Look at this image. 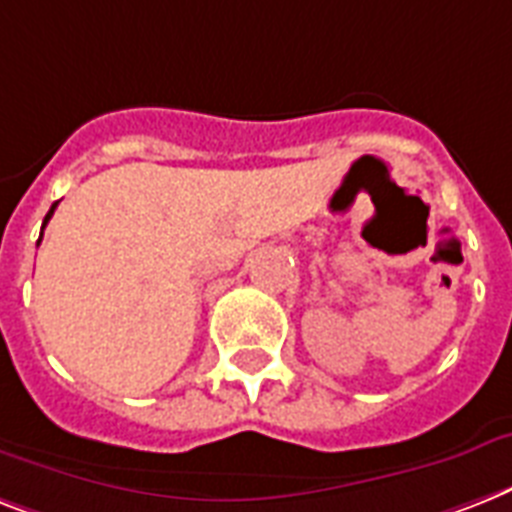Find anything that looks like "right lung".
Masks as SVG:
<instances>
[{"label":"right lung","mask_w":512,"mask_h":512,"mask_svg":"<svg viewBox=\"0 0 512 512\" xmlns=\"http://www.w3.org/2000/svg\"><path fill=\"white\" fill-rule=\"evenodd\" d=\"M54 207H57V202H54V205H52V207H49V213H47V218H44V226H47V223H49V218H52V215H54ZM44 226H41V234H44ZM39 242H41V239H39Z\"/></svg>","instance_id":"1"}]
</instances>
